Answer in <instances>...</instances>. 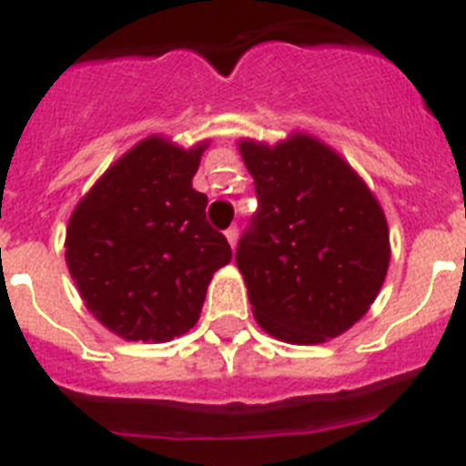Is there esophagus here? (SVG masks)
I'll list each match as a JSON object with an SVG mask.
<instances>
[{
	"label": "esophagus",
	"instance_id": "1",
	"mask_svg": "<svg viewBox=\"0 0 466 466\" xmlns=\"http://www.w3.org/2000/svg\"><path fill=\"white\" fill-rule=\"evenodd\" d=\"M226 240H228L230 247H236V242H238V228H236V226L226 228Z\"/></svg>",
	"mask_w": 466,
	"mask_h": 466
}]
</instances>
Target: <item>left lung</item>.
Returning a JSON list of instances; mask_svg holds the SVG:
<instances>
[{
	"label": "left lung",
	"mask_w": 466,
	"mask_h": 466,
	"mask_svg": "<svg viewBox=\"0 0 466 466\" xmlns=\"http://www.w3.org/2000/svg\"><path fill=\"white\" fill-rule=\"evenodd\" d=\"M258 208L236 249L254 317L287 343H322L364 317L390 266L380 205L329 147L240 142Z\"/></svg>",
	"instance_id": "obj_1"
}]
</instances>
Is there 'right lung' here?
Masks as SVG:
<instances>
[{
	"label": "right lung",
	"instance_id": "add662e5",
	"mask_svg": "<svg viewBox=\"0 0 466 466\" xmlns=\"http://www.w3.org/2000/svg\"><path fill=\"white\" fill-rule=\"evenodd\" d=\"M205 144L149 137L127 151L76 205L69 273L86 306L126 340L163 343L198 322L214 270L233 258L191 187Z\"/></svg>",
	"mask_w": 466,
	"mask_h": 466
}]
</instances>
